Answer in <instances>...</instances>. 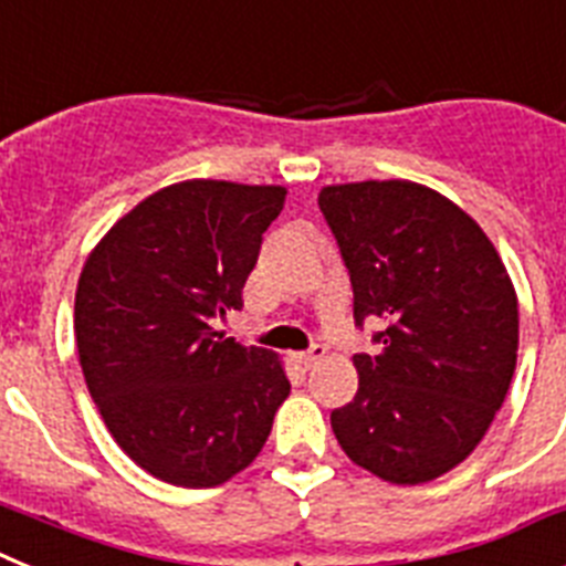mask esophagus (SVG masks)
I'll return each instance as SVG.
<instances>
[{"instance_id":"obj_1","label":"esophagus","mask_w":566,"mask_h":566,"mask_svg":"<svg viewBox=\"0 0 566 566\" xmlns=\"http://www.w3.org/2000/svg\"><path fill=\"white\" fill-rule=\"evenodd\" d=\"M327 356V350H324L322 344H313L311 350H304V353H296V365L298 367H304V370H311L313 365H318V361H322V358Z\"/></svg>"}]
</instances>
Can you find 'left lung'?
I'll use <instances>...</instances> for the list:
<instances>
[{
  "label": "left lung",
  "instance_id": "left-lung-1",
  "mask_svg": "<svg viewBox=\"0 0 566 566\" xmlns=\"http://www.w3.org/2000/svg\"><path fill=\"white\" fill-rule=\"evenodd\" d=\"M318 208L350 270L358 392L331 424L353 464L424 484L473 453L504 405L518 353V296L473 216L407 179L327 185Z\"/></svg>",
  "mask_w": 566,
  "mask_h": 566
}]
</instances>
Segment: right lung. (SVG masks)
Returning a JSON list of instances; mask_svg holds the SVG:
<instances>
[{"instance_id":"1","label":"right lung","mask_w":566,"mask_h":566,"mask_svg":"<svg viewBox=\"0 0 566 566\" xmlns=\"http://www.w3.org/2000/svg\"><path fill=\"white\" fill-rule=\"evenodd\" d=\"M282 185L188 179L142 199L91 250L73 331L105 427L142 470L216 488L262 453L287 399L282 358L213 327L242 311Z\"/></svg>"}]
</instances>
